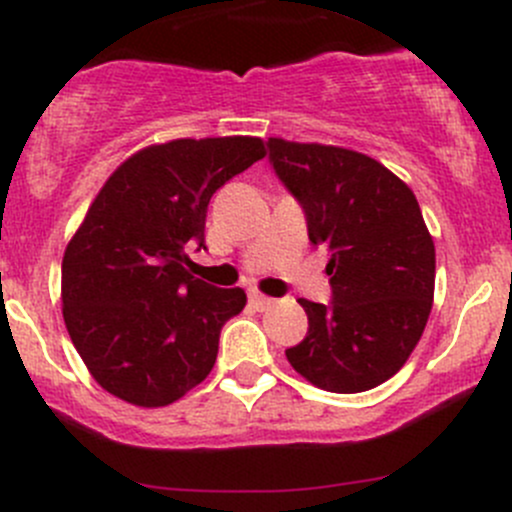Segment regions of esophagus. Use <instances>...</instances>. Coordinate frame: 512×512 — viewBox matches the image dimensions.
<instances>
[{
  "label": "esophagus",
  "mask_w": 512,
  "mask_h": 512,
  "mask_svg": "<svg viewBox=\"0 0 512 512\" xmlns=\"http://www.w3.org/2000/svg\"><path fill=\"white\" fill-rule=\"evenodd\" d=\"M247 299H250L252 307L260 309V312H262V309H270L272 304H275V299H272V297H265V294L257 292V289H250V294H247Z\"/></svg>",
  "instance_id": "obj_1"
}]
</instances>
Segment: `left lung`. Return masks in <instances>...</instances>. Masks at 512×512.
I'll use <instances>...</instances> for the list:
<instances>
[{
  "label": "left lung",
  "instance_id": "8db88e82",
  "mask_svg": "<svg viewBox=\"0 0 512 512\" xmlns=\"http://www.w3.org/2000/svg\"><path fill=\"white\" fill-rule=\"evenodd\" d=\"M267 151L332 275V302L299 299L309 329L287 361L324 391L374 389L406 364L431 314L436 250L416 195L364 153L282 138Z\"/></svg>",
  "mask_w": 512,
  "mask_h": 512
}]
</instances>
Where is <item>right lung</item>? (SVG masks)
<instances>
[{
    "label": "right lung",
    "mask_w": 512,
    "mask_h": 512,
    "mask_svg": "<svg viewBox=\"0 0 512 512\" xmlns=\"http://www.w3.org/2000/svg\"><path fill=\"white\" fill-rule=\"evenodd\" d=\"M260 158V138H180L138 151L96 195L66 245L61 302L76 352L108 394L156 409L210 374L220 329L247 297L195 280L185 250L205 247L215 190Z\"/></svg>",
    "instance_id": "1"
}]
</instances>
